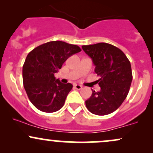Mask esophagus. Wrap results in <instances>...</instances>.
Returning <instances> with one entry per match:
<instances>
[{
	"label": "esophagus",
	"mask_w": 153,
	"mask_h": 153,
	"mask_svg": "<svg viewBox=\"0 0 153 153\" xmlns=\"http://www.w3.org/2000/svg\"><path fill=\"white\" fill-rule=\"evenodd\" d=\"M74 87H75V88L77 89V90H80V89H82V85H78V84H76V85H75Z\"/></svg>",
	"instance_id": "esophagus-1"
}]
</instances>
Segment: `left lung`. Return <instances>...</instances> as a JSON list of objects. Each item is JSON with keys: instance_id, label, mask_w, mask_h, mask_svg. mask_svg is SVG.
Segmentation results:
<instances>
[{"instance_id": "8db88e82", "label": "left lung", "mask_w": 153, "mask_h": 153, "mask_svg": "<svg viewBox=\"0 0 153 153\" xmlns=\"http://www.w3.org/2000/svg\"><path fill=\"white\" fill-rule=\"evenodd\" d=\"M82 50L92 59L101 90L93 91L85 101L88 110L96 115L109 114L127 98L132 80L131 64L120 49L104 42L83 45Z\"/></svg>"}]
</instances>
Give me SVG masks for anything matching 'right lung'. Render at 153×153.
<instances>
[{"label":"right lung","mask_w":153,"mask_h":153,"mask_svg":"<svg viewBox=\"0 0 153 153\" xmlns=\"http://www.w3.org/2000/svg\"><path fill=\"white\" fill-rule=\"evenodd\" d=\"M80 51L77 45L53 41L39 45L28 54L23 65V83L37 109L52 113L63 106L73 85L62 83L54 74L68 57Z\"/></svg>","instance_id":"1"}]
</instances>
